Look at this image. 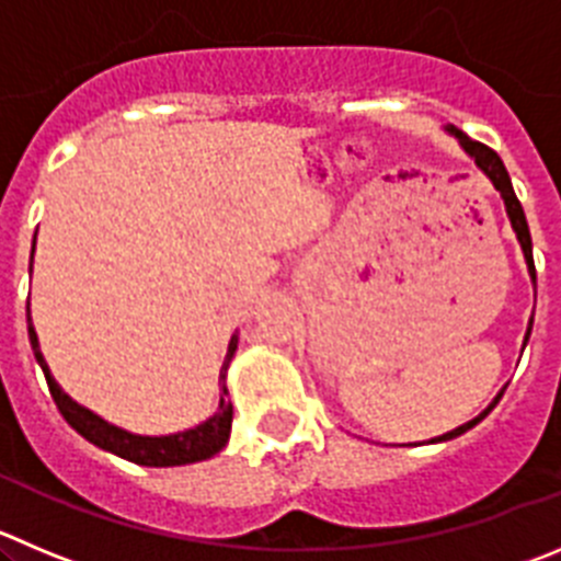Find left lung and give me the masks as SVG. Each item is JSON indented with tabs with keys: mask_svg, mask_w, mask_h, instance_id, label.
<instances>
[{
	"mask_svg": "<svg viewBox=\"0 0 561 561\" xmlns=\"http://www.w3.org/2000/svg\"><path fill=\"white\" fill-rule=\"evenodd\" d=\"M446 133H448V135H454V138L459 140V146H462V149H465V154H468L470 160H473L476 165H479V171H481V174H484L486 180L493 182V187H495V191L501 193V198H504L506 216H510V224H512V229H515V234H517V243H520V249H523V256H526L528 276H531V285H534V298H537V271H534L531 234H528L526 213H523L520 202H517V196H515V187H512V180H510V174H506V169H504V160H501V157L495 154V151L490 149V146L479 144V140H470L468 135H465L462 129H457V127H454V124H448V127H446ZM531 323H534V318H528V329H526V337H523V348H526V343H528V334H531ZM504 390H506V387H504ZM504 390H501L499 396H495V399L490 401V407H486V410H481L479 415L473 417V421L462 423V426L451 428V432H446V434H439V437H434L432 443H446V439H454V437H459V434H465V432H468V428H473L476 423H481V421H484V417L490 415V412H493V407L499 404V401H501V396H504Z\"/></svg>",
	"mask_w": 561,
	"mask_h": 561,
	"instance_id": "left-lung-1",
	"label": "left lung"
}]
</instances>
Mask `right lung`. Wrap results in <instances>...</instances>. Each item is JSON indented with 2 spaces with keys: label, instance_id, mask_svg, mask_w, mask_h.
Masks as SVG:
<instances>
[{
  "label": "right lung",
  "instance_id": "add662e5",
  "mask_svg": "<svg viewBox=\"0 0 561 561\" xmlns=\"http://www.w3.org/2000/svg\"><path fill=\"white\" fill-rule=\"evenodd\" d=\"M35 251V243H33ZM33 268V265H30ZM27 332H30V345H33L35 359H38L41 370L46 376V385H49L51 399H55L57 410L66 417V423L75 432H80L88 443L104 448V451L115 454V457L129 459L135 465H146V468H174V465H191L202 462V459L216 457L224 446L229 443V432H232V401L227 399V370L232 363L234 352H238V332L232 334L227 348V359L221 365V401H218V412L207 421H202L198 426L185 428V432L174 434H160V437H149V434H135L127 432L122 426H113L104 417H99L96 412H91L88 407L77 404L68 392H62V387L57 385L55 376H51L49 365H46L44 354H41L38 334H35L33 318H30V301H27Z\"/></svg>",
  "mask_w": 561,
  "mask_h": 561
}]
</instances>
